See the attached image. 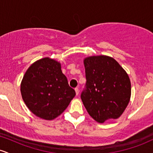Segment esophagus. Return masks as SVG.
<instances>
[{
    "label": "esophagus",
    "mask_w": 153,
    "mask_h": 153,
    "mask_svg": "<svg viewBox=\"0 0 153 153\" xmlns=\"http://www.w3.org/2000/svg\"><path fill=\"white\" fill-rule=\"evenodd\" d=\"M75 93H76V95L78 96V95L79 94V88H75Z\"/></svg>",
    "instance_id": "34e87169"
}]
</instances>
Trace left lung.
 <instances>
[{
    "label": "left lung",
    "instance_id": "obj_1",
    "mask_svg": "<svg viewBox=\"0 0 153 153\" xmlns=\"http://www.w3.org/2000/svg\"><path fill=\"white\" fill-rule=\"evenodd\" d=\"M85 89L80 97L88 113L103 123L119 118L129 102L131 82L127 73L108 56H91L84 59Z\"/></svg>",
    "mask_w": 153,
    "mask_h": 153
}]
</instances>
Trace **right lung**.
I'll return each mask as SVG.
<instances>
[{
	"mask_svg": "<svg viewBox=\"0 0 153 153\" xmlns=\"http://www.w3.org/2000/svg\"><path fill=\"white\" fill-rule=\"evenodd\" d=\"M21 93L29 109L46 120L60 115L75 96L60 63L49 57L39 59L28 68L21 83Z\"/></svg>",
	"mask_w": 153,
	"mask_h": 153,
	"instance_id": "add662e5",
	"label": "right lung"
}]
</instances>
